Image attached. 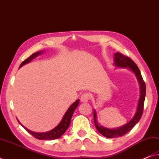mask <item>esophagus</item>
Masks as SVG:
<instances>
[{
  "label": "esophagus",
  "instance_id": "esophagus-1",
  "mask_svg": "<svg viewBox=\"0 0 159 159\" xmlns=\"http://www.w3.org/2000/svg\"><path fill=\"white\" fill-rule=\"evenodd\" d=\"M89 99H90V94L88 93H83L82 95H81L80 100L81 102H87Z\"/></svg>",
  "mask_w": 159,
  "mask_h": 159
}]
</instances>
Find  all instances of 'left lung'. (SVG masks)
I'll use <instances>...</instances> for the list:
<instances>
[{"mask_svg": "<svg viewBox=\"0 0 159 159\" xmlns=\"http://www.w3.org/2000/svg\"><path fill=\"white\" fill-rule=\"evenodd\" d=\"M114 65L116 67L128 68L129 69L131 70L134 74H135V75L138 80V82H139L140 85V93L135 115H134L133 118L131 119L128 123L116 129H108L101 126L100 125L98 124V122L97 121L96 111L94 110L93 118L95 127H96L98 131L102 134V135H103L104 136H105L107 138H109V139H113V138H117L124 136L125 134H126L129 131H131V129L139 122L143 112V106H144V102L146 93L145 83L144 81H143L139 68H138L137 65L134 63L132 59H131L127 56L123 55L121 53L116 52L114 54Z\"/></svg>", "mask_w": 159, "mask_h": 159, "instance_id": "1", "label": "left lung"}]
</instances>
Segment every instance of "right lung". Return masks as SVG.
<instances>
[{"mask_svg": "<svg viewBox=\"0 0 159 159\" xmlns=\"http://www.w3.org/2000/svg\"><path fill=\"white\" fill-rule=\"evenodd\" d=\"M43 52V51H40V52H37L34 54H32V55L29 57L28 59H26L25 61H23L21 64L20 65V67L23 66V65H25L28 63L30 62L33 59L37 57L38 55H41ZM19 67V68H20ZM80 102V100H77L74 103H73L70 105V107L68 108V109L66 111V112L65 113V114L63 117L62 120L61 122H59V124L55 127L53 129L50 130L49 131H47V132H44V133H37V132H34V131H32L30 129H28V128H26L23 126V125H21V123L19 121V124L21 125V126L25 129L28 131V132L32 134V135L35 137L36 139H37L39 140H54V139H57L59 138H60L63 134L65 133V131H66L68 127H69L70 123V120L72 118V116H73V113L75 111V110L76 109V108L78 106Z\"/></svg>", "mask_w": 159, "mask_h": 159, "instance_id": "add662e5", "label": "right lung"}]
</instances>
